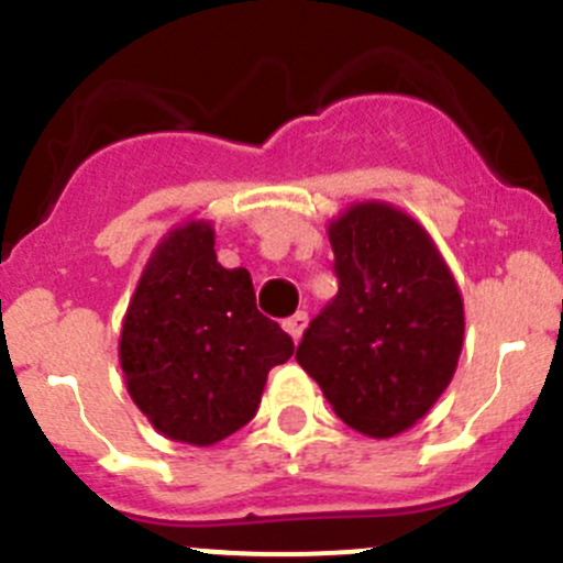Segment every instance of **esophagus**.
Instances as JSON below:
<instances>
[{
	"instance_id": "esophagus-1",
	"label": "esophagus",
	"mask_w": 563,
	"mask_h": 563,
	"mask_svg": "<svg viewBox=\"0 0 563 563\" xmlns=\"http://www.w3.org/2000/svg\"><path fill=\"white\" fill-rule=\"evenodd\" d=\"M308 323H310L308 313H302V310H299V313H294L291 318H286V321H283V327H286V332L291 334L294 340H299L305 334V329H308Z\"/></svg>"
}]
</instances>
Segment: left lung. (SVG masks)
<instances>
[{
    "label": "left lung",
    "instance_id": "1",
    "mask_svg": "<svg viewBox=\"0 0 563 563\" xmlns=\"http://www.w3.org/2000/svg\"><path fill=\"white\" fill-rule=\"evenodd\" d=\"M327 234L340 291L308 327L297 362L349 428L391 439L450 387L463 297L428 229L395 203H351Z\"/></svg>",
    "mask_w": 563,
    "mask_h": 563
}]
</instances>
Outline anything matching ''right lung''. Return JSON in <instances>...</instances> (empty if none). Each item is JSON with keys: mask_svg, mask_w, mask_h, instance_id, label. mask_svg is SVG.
<instances>
[{"mask_svg": "<svg viewBox=\"0 0 563 563\" xmlns=\"http://www.w3.org/2000/svg\"><path fill=\"white\" fill-rule=\"evenodd\" d=\"M294 340L258 313L250 272L225 269L212 220L174 225L146 258L119 334L130 400L172 441L212 446L255 417Z\"/></svg>", "mask_w": 563, "mask_h": 563, "instance_id": "right-lung-1", "label": "right lung"}]
</instances>
